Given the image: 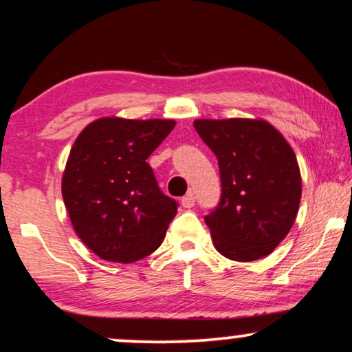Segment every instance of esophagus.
Segmentation results:
<instances>
[{
    "label": "esophagus",
    "mask_w": 352,
    "mask_h": 352,
    "mask_svg": "<svg viewBox=\"0 0 352 352\" xmlns=\"http://www.w3.org/2000/svg\"><path fill=\"white\" fill-rule=\"evenodd\" d=\"M194 204H195V197H194L192 192L186 194L184 197L181 199V205H182V207H184V208H192Z\"/></svg>",
    "instance_id": "34e87169"
}]
</instances>
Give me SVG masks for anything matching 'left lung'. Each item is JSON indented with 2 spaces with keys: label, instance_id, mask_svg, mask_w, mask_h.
Listing matches in <instances>:
<instances>
[{
  "label": "left lung",
  "instance_id": "left-lung-1",
  "mask_svg": "<svg viewBox=\"0 0 352 352\" xmlns=\"http://www.w3.org/2000/svg\"><path fill=\"white\" fill-rule=\"evenodd\" d=\"M200 139L220 166L221 199L205 223L226 258L272 254L298 215L302 181L286 139L263 120H197Z\"/></svg>",
  "mask_w": 352,
  "mask_h": 352
}]
</instances>
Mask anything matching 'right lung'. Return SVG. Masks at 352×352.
<instances>
[{
	"label": "right lung",
	"mask_w": 352,
	"mask_h": 352,
	"mask_svg": "<svg viewBox=\"0 0 352 352\" xmlns=\"http://www.w3.org/2000/svg\"><path fill=\"white\" fill-rule=\"evenodd\" d=\"M176 122L100 118L80 132L63 175L74 231L108 262L131 263L157 250L177 213L147 163Z\"/></svg>",
	"instance_id": "right-lung-1"
}]
</instances>
